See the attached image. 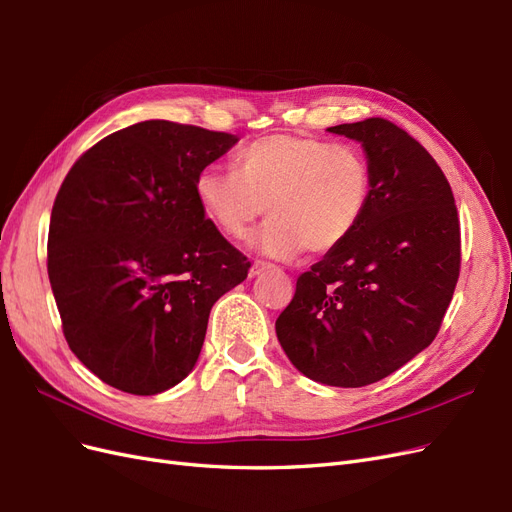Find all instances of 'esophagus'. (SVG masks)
<instances>
[{
	"instance_id": "obj_1",
	"label": "esophagus",
	"mask_w": 512,
	"mask_h": 512,
	"mask_svg": "<svg viewBox=\"0 0 512 512\" xmlns=\"http://www.w3.org/2000/svg\"><path fill=\"white\" fill-rule=\"evenodd\" d=\"M269 269H273L271 262H267V260H256L254 265H252V269H250V277H256V275H260L262 271H269Z\"/></svg>"
}]
</instances>
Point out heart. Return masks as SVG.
<instances>
[{"label":"heart","mask_w":512,"mask_h":512,"mask_svg":"<svg viewBox=\"0 0 512 512\" xmlns=\"http://www.w3.org/2000/svg\"><path fill=\"white\" fill-rule=\"evenodd\" d=\"M196 200L230 239H245L269 215L256 239L260 252L294 258L329 254L361 226L371 200V166L352 145L314 136L269 134L243 145L232 170L207 166Z\"/></svg>","instance_id":"1"}]
</instances>
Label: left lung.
I'll use <instances>...</instances> for the list:
<instances>
[{
	"label": "left lung",
	"mask_w": 512,
	"mask_h": 512,
	"mask_svg": "<svg viewBox=\"0 0 512 512\" xmlns=\"http://www.w3.org/2000/svg\"><path fill=\"white\" fill-rule=\"evenodd\" d=\"M359 141L371 200L354 235L301 273L275 333L303 376L359 389L436 339L461 267L453 190L429 151L371 117L329 128Z\"/></svg>",
	"instance_id": "8db88e82"
}]
</instances>
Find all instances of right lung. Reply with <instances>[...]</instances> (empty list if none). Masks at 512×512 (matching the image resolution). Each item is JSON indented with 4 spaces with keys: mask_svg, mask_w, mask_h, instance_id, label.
<instances>
[{
    "mask_svg": "<svg viewBox=\"0 0 512 512\" xmlns=\"http://www.w3.org/2000/svg\"><path fill=\"white\" fill-rule=\"evenodd\" d=\"M235 134L151 119L108 134L57 192L46 269L66 342L89 371L158 395L194 369L209 312L250 260L196 200Z\"/></svg>",
    "mask_w": 512,
    "mask_h": 512,
    "instance_id": "add662e5",
    "label": "right lung"
}]
</instances>
